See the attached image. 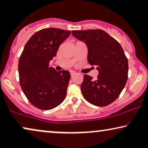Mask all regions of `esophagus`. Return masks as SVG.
Instances as JSON below:
<instances>
[{
    "label": "esophagus",
    "mask_w": 148,
    "mask_h": 148,
    "mask_svg": "<svg viewBox=\"0 0 148 148\" xmlns=\"http://www.w3.org/2000/svg\"><path fill=\"white\" fill-rule=\"evenodd\" d=\"M70 73L71 75H74L76 74V72L74 71H70Z\"/></svg>",
    "instance_id": "1"
}]
</instances>
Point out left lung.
Wrapping results in <instances>:
<instances>
[{"instance_id": "8db88e82", "label": "left lung", "mask_w": 148, "mask_h": 148, "mask_svg": "<svg viewBox=\"0 0 148 148\" xmlns=\"http://www.w3.org/2000/svg\"><path fill=\"white\" fill-rule=\"evenodd\" d=\"M73 36L86 44L88 61L96 66V79L85 75L81 90L85 99L97 106H106L119 96L128 79V59L121 44L100 29L73 30Z\"/></svg>"}]
</instances>
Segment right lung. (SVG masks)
<instances>
[{
	"label": "right lung",
	"instance_id": "right-lung-1",
	"mask_svg": "<svg viewBox=\"0 0 148 148\" xmlns=\"http://www.w3.org/2000/svg\"><path fill=\"white\" fill-rule=\"evenodd\" d=\"M70 34V31L54 27L36 32L27 42L20 56V86L29 102L37 108L50 110L65 98L69 71H56L48 66Z\"/></svg>",
	"mask_w": 148,
	"mask_h": 148
}]
</instances>
